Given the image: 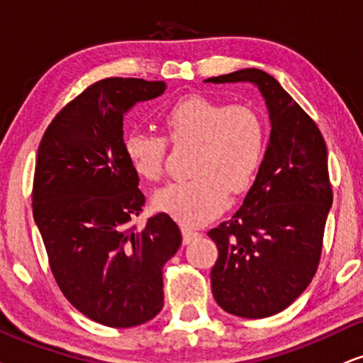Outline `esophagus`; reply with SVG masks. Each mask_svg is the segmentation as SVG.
Listing matches in <instances>:
<instances>
[{
	"instance_id": "34e87169",
	"label": "esophagus",
	"mask_w": 363,
	"mask_h": 363,
	"mask_svg": "<svg viewBox=\"0 0 363 363\" xmlns=\"http://www.w3.org/2000/svg\"><path fill=\"white\" fill-rule=\"evenodd\" d=\"M201 235L197 231H192V229H187V228H182V242L184 245H189L194 240H197Z\"/></svg>"
}]
</instances>
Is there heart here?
<instances>
[{
    "mask_svg": "<svg viewBox=\"0 0 363 363\" xmlns=\"http://www.w3.org/2000/svg\"><path fill=\"white\" fill-rule=\"evenodd\" d=\"M172 144L196 145L192 176L172 182L154 194L159 213L187 228L203 226L221 214L229 192L241 194L255 182L264 154V125L247 105H228L206 95H187L162 116ZM166 139L132 130L123 137V150L137 176L159 181L164 171Z\"/></svg>",
    "mask_w": 363,
    "mask_h": 363,
    "instance_id": "heart-1",
    "label": "heart"
}]
</instances>
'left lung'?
Returning a JSON list of instances; mask_svg holds the SVG:
<instances>
[{
	"mask_svg": "<svg viewBox=\"0 0 363 363\" xmlns=\"http://www.w3.org/2000/svg\"><path fill=\"white\" fill-rule=\"evenodd\" d=\"M204 82L255 85L268 108L272 132L253 186L235 216L208 233L219 251L211 269L214 300L241 318H266L290 306L318 268L333 201L327 145L266 72L245 68Z\"/></svg>",
	"mask_w": 363,
	"mask_h": 363,
	"instance_id": "1",
	"label": "left lung"
}]
</instances>
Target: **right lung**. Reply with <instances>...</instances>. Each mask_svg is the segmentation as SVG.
Wrapping results in <instances>:
<instances>
[{
    "label": "right lung",
    "mask_w": 363,
    "mask_h": 363,
    "mask_svg": "<svg viewBox=\"0 0 363 363\" xmlns=\"http://www.w3.org/2000/svg\"><path fill=\"white\" fill-rule=\"evenodd\" d=\"M166 82L105 79L72 100L40 142L33 218L67 300L105 327L130 328L162 310V268L181 246L166 214L130 228L145 197L123 150V117Z\"/></svg>",
    "instance_id": "add662e5"
}]
</instances>
